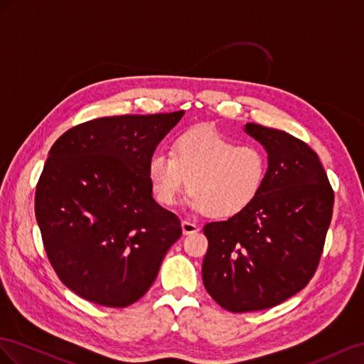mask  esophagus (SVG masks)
Listing matches in <instances>:
<instances>
[{"instance_id": "34e87169", "label": "esophagus", "mask_w": 364, "mask_h": 364, "mask_svg": "<svg viewBox=\"0 0 364 364\" xmlns=\"http://www.w3.org/2000/svg\"><path fill=\"white\" fill-rule=\"evenodd\" d=\"M181 228H183V233L184 235H191V233H196L200 230V227L196 225V224H193V223H191V221H181Z\"/></svg>"}]
</instances>
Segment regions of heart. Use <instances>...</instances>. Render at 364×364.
Here are the masks:
<instances>
[{
    "label": "heart",
    "instance_id": "b5f03b06",
    "mask_svg": "<svg viewBox=\"0 0 364 364\" xmlns=\"http://www.w3.org/2000/svg\"><path fill=\"white\" fill-rule=\"evenodd\" d=\"M268 172L262 148L237 144L212 127H195L175 139L172 155L155 152L148 178L155 200L173 205L191 188L188 204L212 218H232L250 207L261 193Z\"/></svg>",
    "mask_w": 364,
    "mask_h": 364
}]
</instances>
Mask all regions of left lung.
Masks as SVG:
<instances>
[{"mask_svg":"<svg viewBox=\"0 0 364 364\" xmlns=\"http://www.w3.org/2000/svg\"><path fill=\"white\" fill-rule=\"evenodd\" d=\"M268 154L264 188L227 221L205 224L203 282L232 313L273 308L314 276L334 207V191L317 154L285 131L247 123Z\"/></svg>","mask_w":364,"mask_h":364,"instance_id":"1","label":"left lung"}]
</instances>
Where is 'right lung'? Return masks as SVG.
Returning a JSON list of instances; mask_svg holds the SVG:
<instances>
[{
    "instance_id": "obj_1",
    "label": "right lung",
    "mask_w": 364,
    "mask_h": 364,
    "mask_svg": "<svg viewBox=\"0 0 364 364\" xmlns=\"http://www.w3.org/2000/svg\"><path fill=\"white\" fill-rule=\"evenodd\" d=\"M183 116L95 119L51 146L35 215L51 267L82 299L109 308L137 302L181 236L176 215L152 198L148 161Z\"/></svg>"
}]
</instances>
